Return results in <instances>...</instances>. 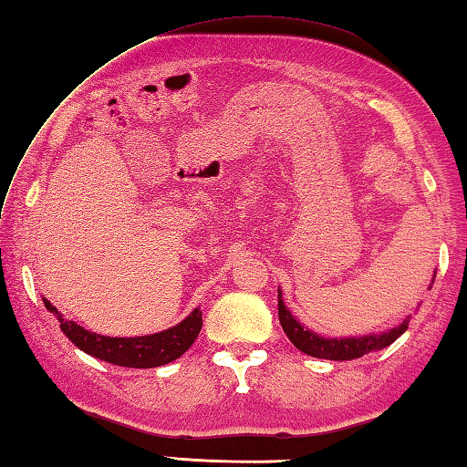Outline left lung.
<instances>
[{"label": "left lung", "mask_w": 467, "mask_h": 467, "mask_svg": "<svg viewBox=\"0 0 467 467\" xmlns=\"http://www.w3.org/2000/svg\"><path fill=\"white\" fill-rule=\"evenodd\" d=\"M279 321L283 325V331L286 333V337H289L296 349H301L303 353L311 357H319V359L349 361V359H357V357H363L369 351L383 349V347L391 345L400 335L405 333V329H408L410 317L400 327H395V329L381 335L355 337V339H325V337L306 331L305 327H301L293 319V315L289 313V309H286L281 299V289H279Z\"/></svg>", "instance_id": "obj_1"}]
</instances>
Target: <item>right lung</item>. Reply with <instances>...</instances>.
Here are the masks:
<instances>
[{
    "mask_svg": "<svg viewBox=\"0 0 467 467\" xmlns=\"http://www.w3.org/2000/svg\"><path fill=\"white\" fill-rule=\"evenodd\" d=\"M44 303L46 309L57 317L62 331L78 349L112 365L136 367V369L161 367L178 359L184 351H188V347L194 343L202 329V313L194 309L182 323L161 333L144 337H104L86 331L84 327L76 325L74 321H66L64 315L57 313L52 303L46 299Z\"/></svg>",
    "mask_w": 467,
    "mask_h": 467,
    "instance_id": "1",
    "label": "right lung"
}]
</instances>
